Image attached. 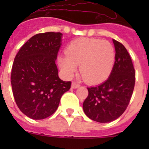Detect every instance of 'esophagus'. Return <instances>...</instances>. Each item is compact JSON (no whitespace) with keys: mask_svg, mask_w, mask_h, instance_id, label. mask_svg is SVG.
I'll return each instance as SVG.
<instances>
[{"mask_svg":"<svg viewBox=\"0 0 149 149\" xmlns=\"http://www.w3.org/2000/svg\"><path fill=\"white\" fill-rule=\"evenodd\" d=\"M81 86V85L79 84H77V82H74V81H73L72 84V89H77V88H79Z\"/></svg>","mask_w":149,"mask_h":149,"instance_id":"esophagus-1","label":"esophagus"}]
</instances>
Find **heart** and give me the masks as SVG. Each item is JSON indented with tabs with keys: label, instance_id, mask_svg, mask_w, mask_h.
<instances>
[{
	"label": "heart",
	"instance_id": "obj_1",
	"mask_svg": "<svg viewBox=\"0 0 149 149\" xmlns=\"http://www.w3.org/2000/svg\"><path fill=\"white\" fill-rule=\"evenodd\" d=\"M66 56H60L58 63L67 77H71L80 65V73L89 84H98L110 75L115 63L113 46L107 41L80 38L68 45Z\"/></svg>",
	"mask_w": 149,
	"mask_h": 149
}]
</instances>
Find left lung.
<instances>
[{"instance_id":"left-lung-1","label":"left lung","mask_w":149,"mask_h":149,"mask_svg":"<svg viewBox=\"0 0 149 149\" xmlns=\"http://www.w3.org/2000/svg\"><path fill=\"white\" fill-rule=\"evenodd\" d=\"M115 63L109 78L98 86L88 87L83 109L92 120L101 123L118 119L125 111L135 85V70L125 46L113 39Z\"/></svg>"}]
</instances>
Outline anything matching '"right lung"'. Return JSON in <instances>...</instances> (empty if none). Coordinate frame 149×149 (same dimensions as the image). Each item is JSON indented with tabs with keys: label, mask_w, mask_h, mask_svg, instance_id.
Returning <instances> with one entry per match:
<instances>
[{
	"label": "right lung",
	"mask_w": 149,
	"mask_h": 149,
	"mask_svg": "<svg viewBox=\"0 0 149 149\" xmlns=\"http://www.w3.org/2000/svg\"><path fill=\"white\" fill-rule=\"evenodd\" d=\"M61 33L36 34L22 45L12 67L11 84L15 103L24 115L43 119L54 113L71 81L58 76L55 61Z\"/></svg>",
	"instance_id": "obj_1"
}]
</instances>
